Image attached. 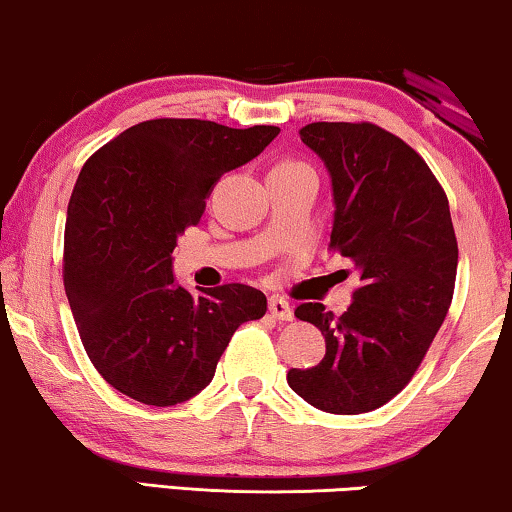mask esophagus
<instances>
[{"instance_id": "obj_1", "label": "esophagus", "mask_w": 512, "mask_h": 512, "mask_svg": "<svg viewBox=\"0 0 512 512\" xmlns=\"http://www.w3.org/2000/svg\"><path fill=\"white\" fill-rule=\"evenodd\" d=\"M268 307H270V314H272V317H275L277 321H291V319H293L291 305L286 303L284 298L272 296V298L268 300Z\"/></svg>"}]
</instances>
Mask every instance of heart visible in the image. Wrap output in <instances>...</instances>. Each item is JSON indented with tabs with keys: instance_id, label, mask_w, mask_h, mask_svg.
I'll list each match as a JSON object with an SVG mask.
<instances>
[{
	"instance_id": "obj_1",
	"label": "heart",
	"mask_w": 512,
	"mask_h": 512,
	"mask_svg": "<svg viewBox=\"0 0 512 512\" xmlns=\"http://www.w3.org/2000/svg\"><path fill=\"white\" fill-rule=\"evenodd\" d=\"M282 165H303V163H293V160H289V163H282Z\"/></svg>"
}]
</instances>
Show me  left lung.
I'll return each instance as SVG.
<instances>
[{"label":"left lung","instance_id":"8db88e82","mask_svg":"<svg viewBox=\"0 0 512 512\" xmlns=\"http://www.w3.org/2000/svg\"><path fill=\"white\" fill-rule=\"evenodd\" d=\"M298 135L331 172L328 247L359 268L361 286L340 317L321 303L296 307L326 338V356L286 380L314 408L359 415L401 394L450 310L459 263L450 202L424 158L380 125L321 121Z\"/></svg>","mask_w":512,"mask_h":512}]
</instances>
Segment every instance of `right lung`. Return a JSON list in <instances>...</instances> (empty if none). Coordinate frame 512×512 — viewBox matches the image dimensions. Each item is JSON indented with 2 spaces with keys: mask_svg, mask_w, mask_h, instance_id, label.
Returning a JSON list of instances; mask_svg holds the SVG:
<instances>
[{
  "mask_svg": "<svg viewBox=\"0 0 512 512\" xmlns=\"http://www.w3.org/2000/svg\"><path fill=\"white\" fill-rule=\"evenodd\" d=\"M277 135V125L153 118L81 167L67 205L62 279L88 359L121 394L156 408L188 401L212 382L237 326L268 310L247 284L193 296L174 284L172 251L200 223L216 181Z\"/></svg>",
  "mask_w": 512,
  "mask_h": 512,
  "instance_id": "right-lung-1",
  "label": "right lung"
}]
</instances>
